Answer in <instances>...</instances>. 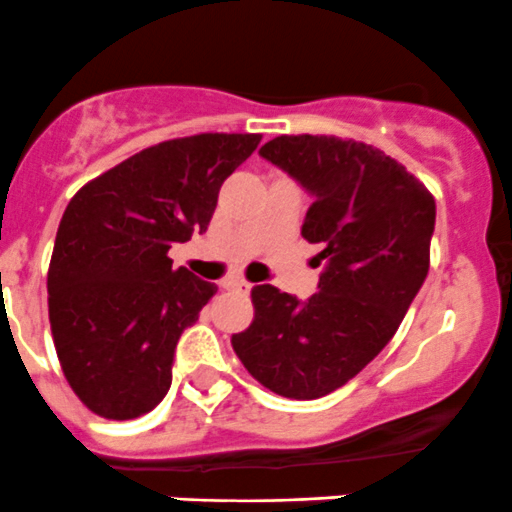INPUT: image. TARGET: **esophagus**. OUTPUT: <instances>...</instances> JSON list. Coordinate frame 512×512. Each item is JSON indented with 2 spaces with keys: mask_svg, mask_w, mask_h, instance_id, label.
Returning a JSON list of instances; mask_svg holds the SVG:
<instances>
[{
  "mask_svg": "<svg viewBox=\"0 0 512 512\" xmlns=\"http://www.w3.org/2000/svg\"><path fill=\"white\" fill-rule=\"evenodd\" d=\"M222 288H227V290H239V293H249V288H251V285L246 283V280H239V278H229V280H224V283H222Z\"/></svg>",
  "mask_w": 512,
  "mask_h": 512,
  "instance_id": "obj_1",
  "label": "esophagus"
}]
</instances>
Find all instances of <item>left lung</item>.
<instances>
[{
	"label": "left lung",
	"mask_w": 512,
	"mask_h": 512,
	"mask_svg": "<svg viewBox=\"0 0 512 512\" xmlns=\"http://www.w3.org/2000/svg\"><path fill=\"white\" fill-rule=\"evenodd\" d=\"M273 166L310 192L302 236L322 244L312 298L256 285L254 322L232 346L261 386L290 400L342 388L398 332L430 271L432 192L378 148L339 136H276Z\"/></svg>",
	"instance_id": "obj_1"
}]
</instances>
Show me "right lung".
<instances>
[{
	"mask_svg": "<svg viewBox=\"0 0 512 512\" xmlns=\"http://www.w3.org/2000/svg\"><path fill=\"white\" fill-rule=\"evenodd\" d=\"M261 134H197L144 148L75 192L48 266L60 368L95 415L134 420L166 398L180 334L217 285L173 271L168 249L207 232L224 180Z\"/></svg>",
	"mask_w": 512,
	"mask_h": 512,
	"instance_id": "obj_1",
	"label": "right lung"
}]
</instances>
